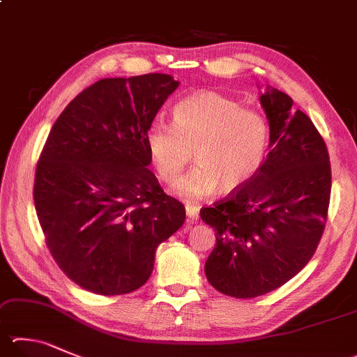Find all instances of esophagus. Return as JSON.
<instances>
[{"label":"esophagus","instance_id":"esophagus-1","mask_svg":"<svg viewBox=\"0 0 357 357\" xmlns=\"http://www.w3.org/2000/svg\"><path fill=\"white\" fill-rule=\"evenodd\" d=\"M198 207L197 206H192V204H187L185 206V213H187V222L189 223H195L198 220Z\"/></svg>","mask_w":357,"mask_h":357}]
</instances>
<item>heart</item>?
I'll list each match as a JSON object with an SVG mask.
<instances>
[{
	"instance_id": "b5f03b06",
	"label": "heart",
	"mask_w": 357,
	"mask_h": 357,
	"mask_svg": "<svg viewBox=\"0 0 357 357\" xmlns=\"http://www.w3.org/2000/svg\"><path fill=\"white\" fill-rule=\"evenodd\" d=\"M146 150L158 176L167 184L183 173L195 148L198 164L174 184L190 201L218 190L234 192L256 176L267 158L270 128L265 116L222 93L197 92L173 107V125L153 123Z\"/></svg>"
}]
</instances>
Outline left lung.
Instances as JSON below:
<instances>
[{"mask_svg":"<svg viewBox=\"0 0 357 357\" xmlns=\"http://www.w3.org/2000/svg\"><path fill=\"white\" fill-rule=\"evenodd\" d=\"M261 105L270 153L259 173L228 198L199 211L215 229L204 271L213 289L234 298L268 294L304 268L319 246L331 197V164L314 123L281 90Z\"/></svg>","mask_w":357,"mask_h":357,"instance_id":"left-lung-1","label":"left lung"}]
</instances>
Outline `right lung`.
Listing matches in <instances>:
<instances>
[{"mask_svg":"<svg viewBox=\"0 0 357 357\" xmlns=\"http://www.w3.org/2000/svg\"><path fill=\"white\" fill-rule=\"evenodd\" d=\"M170 75L106 77L63 109L37 162L34 204L51 256L77 286L125 295L144 286L158 246L185 220L148 168L145 135Z\"/></svg>","mask_w":357,"mask_h":357,"instance_id":"1","label":"right lung"}]
</instances>
